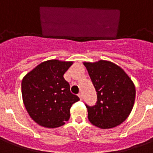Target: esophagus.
I'll return each mask as SVG.
<instances>
[{
    "mask_svg": "<svg viewBox=\"0 0 153 153\" xmlns=\"http://www.w3.org/2000/svg\"><path fill=\"white\" fill-rule=\"evenodd\" d=\"M78 96H79V98H80V100L83 99V94H82V93H79V94H78Z\"/></svg>",
    "mask_w": 153,
    "mask_h": 153,
    "instance_id": "esophagus-1",
    "label": "esophagus"
}]
</instances>
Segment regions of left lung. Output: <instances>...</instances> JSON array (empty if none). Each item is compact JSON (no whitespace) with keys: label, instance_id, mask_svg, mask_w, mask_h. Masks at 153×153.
<instances>
[{"label":"left lung","instance_id":"left-lung-1","mask_svg":"<svg viewBox=\"0 0 153 153\" xmlns=\"http://www.w3.org/2000/svg\"><path fill=\"white\" fill-rule=\"evenodd\" d=\"M97 94L96 105L88 108L89 121L101 128H114L127 119L135 100L131 79L117 65L101 60L83 62Z\"/></svg>","mask_w":153,"mask_h":153}]
</instances>
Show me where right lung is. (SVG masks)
<instances>
[{"label":"right lung","instance_id":"add662e5","mask_svg":"<svg viewBox=\"0 0 153 153\" xmlns=\"http://www.w3.org/2000/svg\"><path fill=\"white\" fill-rule=\"evenodd\" d=\"M72 61L50 60L38 65L22 80L23 102L33 120L46 128H57L69 120L79 97L70 93L64 74Z\"/></svg>","mask_w":153,"mask_h":153}]
</instances>
